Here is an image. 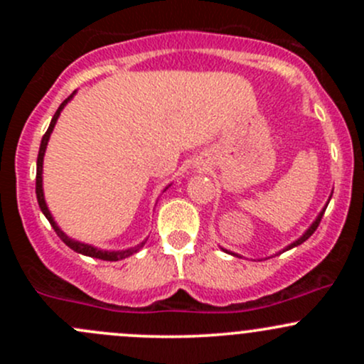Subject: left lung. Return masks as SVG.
Here are the masks:
<instances>
[{
  "label": "left lung",
  "instance_id": "obj_1",
  "mask_svg": "<svg viewBox=\"0 0 364 364\" xmlns=\"http://www.w3.org/2000/svg\"><path fill=\"white\" fill-rule=\"evenodd\" d=\"M331 196H333V193H331ZM331 196H329L328 203H326V205H324V208H322V211H321V213H318V215H317V218H315V220H314V222H311V225H310V227H308V229H306V230H304V232H303V236H301V237H297V240H296V241H292V243H291V245H289V247H285V248H284V250H282V252H287V250H291V248H294V247H299V245H301V243H304V241H306V240H308V237H310V236H311V234H314V232H315V230H317L318 223H321V218H322V215H324L326 208H328L329 200H331ZM222 250H223V252H227V253H230V255H234V257H241V255H237V253H234V252H229V250H225V248H222ZM282 252H280V253H282Z\"/></svg>",
  "mask_w": 364,
  "mask_h": 364
}]
</instances>
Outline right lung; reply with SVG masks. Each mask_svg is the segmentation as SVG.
<instances>
[{
  "label": "right lung",
  "instance_id": "right-lung-1",
  "mask_svg": "<svg viewBox=\"0 0 364 364\" xmlns=\"http://www.w3.org/2000/svg\"><path fill=\"white\" fill-rule=\"evenodd\" d=\"M77 91H73L72 95L67 98V100L63 102V104L58 107L56 114L53 116V119H50V124L49 128H47V132L43 134L42 137V142H40V149H38V159H36V200H38V205L40 209H42V213L46 215V218L49 220V223L53 225V229L56 230V234L60 236V240L63 241L65 245H67L68 248H72L73 252L77 253H82V255H87V257H95V259H102V260H111V262H116V260H121V259H127V257L134 255V253H137L141 250L142 247L146 245L144 240L142 243H139L137 247H132V248H127V250H100V248L93 247V245H87V243H80V241L77 240H72V237L67 236V234L63 232V230L60 229V225L56 223V220H54V216L50 215L49 208H47V203H46V196H43V178H42V172H43V156H46V149H47V144H49V139H50V134H53L54 127H56V121L58 117H60L61 111H63L65 107H67V104L70 100H72L73 97H75ZM171 186V185H168ZM168 186H165V190L168 188ZM164 190V192H165Z\"/></svg>",
  "mask_w": 364,
  "mask_h": 364
}]
</instances>
